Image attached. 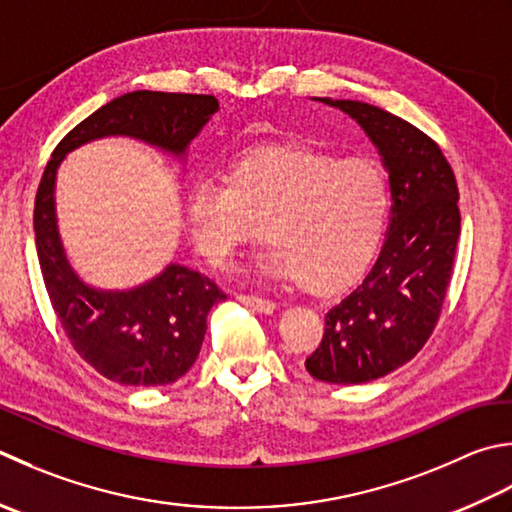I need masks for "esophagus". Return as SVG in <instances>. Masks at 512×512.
Here are the masks:
<instances>
[{"label": "esophagus", "mask_w": 512, "mask_h": 512, "mask_svg": "<svg viewBox=\"0 0 512 512\" xmlns=\"http://www.w3.org/2000/svg\"><path fill=\"white\" fill-rule=\"evenodd\" d=\"M237 299L242 304L250 306L253 310H259V313H273V310L277 308V304L273 302V299H266V297H257V295H246V293H239Z\"/></svg>", "instance_id": "1"}]
</instances>
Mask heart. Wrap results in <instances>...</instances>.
<instances>
[{
  "mask_svg": "<svg viewBox=\"0 0 512 512\" xmlns=\"http://www.w3.org/2000/svg\"><path fill=\"white\" fill-rule=\"evenodd\" d=\"M390 184L368 159L295 146L253 148L224 179L199 177L186 193L197 248L213 262L262 235L259 270L295 277L310 293H333L364 273L390 217Z\"/></svg>",
  "mask_w": 512,
  "mask_h": 512,
  "instance_id": "heart-1",
  "label": "heart"
}]
</instances>
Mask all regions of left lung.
I'll use <instances>...</instances> for the list:
<instances>
[{
	"mask_svg": "<svg viewBox=\"0 0 512 512\" xmlns=\"http://www.w3.org/2000/svg\"><path fill=\"white\" fill-rule=\"evenodd\" d=\"M344 110L382 155L390 226L375 266L326 313L322 344L306 357L319 382L366 384L410 362L433 335L459 239L453 168L417 126L353 99H319Z\"/></svg>",
	"mask_w": 512,
	"mask_h": 512,
	"instance_id": "left-lung-1",
	"label": "left lung"
}]
</instances>
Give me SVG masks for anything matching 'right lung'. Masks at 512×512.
<instances>
[{
	"mask_svg": "<svg viewBox=\"0 0 512 512\" xmlns=\"http://www.w3.org/2000/svg\"><path fill=\"white\" fill-rule=\"evenodd\" d=\"M219 110L215 95L135 90L88 115L57 144L35 197V244L50 304L70 346L99 375L122 386L173 384L195 364L206 317L226 293L213 279L168 264L130 290L86 286L66 262L55 217V175L66 153L108 135H126L184 155Z\"/></svg>",
	"mask_w": 512,
	"mask_h": 512,
	"instance_id": "right-lung-1",
	"label": "right lung"
}]
</instances>
